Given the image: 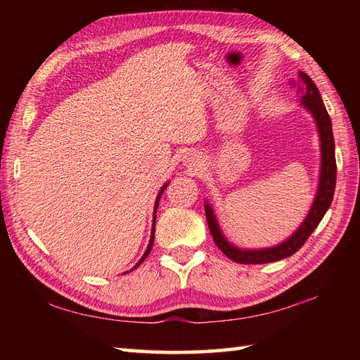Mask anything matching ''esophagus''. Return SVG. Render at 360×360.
<instances>
[{"mask_svg": "<svg viewBox=\"0 0 360 360\" xmlns=\"http://www.w3.org/2000/svg\"><path fill=\"white\" fill-rule=\"evenodd\" d=\"M200 156H196V155H188L187 156V159H186V164L188 165V167H196V165H200V159H198Z\"/></svg>", "mask_w": 360, "mask_h": 360, "instance_id": "esophagus-1", "label": "esophagus"}]
</instances>
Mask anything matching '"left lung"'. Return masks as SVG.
Listing matches in <instances>:
<instances>
[{"label":"left lung","mask_w":360,"mask_h":360,"mask_svg":"<svg viewBox=\"0 0 360 360\" xmlns=\"http://www.w3.org/2000/svg\"><path fill=\"white\" fill-rule=\"evenodd\" d=\"M297 94L300 97V105L307 110L312 119L316 122L319 141H320V173H319V184L316 190L314 201L311 204L308 215L304 217L302 224L298 226L294 233L288 236L285 241H281L271 248L262 249H244L238 248L229 241L221 227L215 212H213L209 201H205V218H207L210 233L213 236L217 246L223 250V254L236 263L241 264H263L278 262V259L288 258L294 255L300 249L304 241L309 238V235L316 231L320 221L325 217V213L330 209L335 188V147H334V136L330 114H328L322 96H320L316 83L309 79L308 74L298 72L297 80Z\"/></svg>","instance_id":"obj_1"}]
</instances>
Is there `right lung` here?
<instances>
[{
	"instance_id": "right-lung-1",
	"label": "right lung",
	"mask_w": 360,
	"mask_h": 360,
	"mask_svg": "<svg viewBox=\"0 0 360 360\" xmlns=\"http://www.w3.org/2000/svg\"><path fill=\"white\" fill-rule=\"evenodd\" d=\"M170 184V182H165V184L160 187V190H159V193H158V196H156V202H155V209H153V227H151V235H150V243H148V246H147V250H145V254L141 257V259L139 262L136 263V266H133V269H136V267H139L141 266V263L143 262L145 258L148 257V254H150V250H151V248H153V241H155V224H156V212H158V205H159V200H160V196H162V193H164V190L167 188V186ZM131 269V271H133ZM129 271V272H131Z\"/></svg>"
}]
</instances>
